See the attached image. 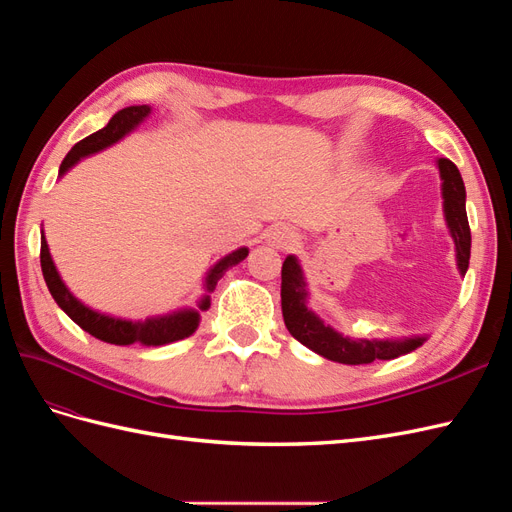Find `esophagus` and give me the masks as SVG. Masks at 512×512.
Listing matches in <instances>:
<instances>
[{"mask_svg": "<svg viewBox=\"0 0 512 512\" xmlns=\"http://www.w3.org/2000/svg\"><path fill=\"white\" fill-rule=\"evenodd\" d=\"M269 243L277 250H288L294 243H297V235L288 226H273L269 230Z\"/></svg>", "mask_w": 512, "mask_h": 512, "instance_id": "1", "label": "esophagus"}]
</instances>
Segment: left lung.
<instances>
[{
	"label": "left lung",
	"instance_id": "left-lung-1",
	"mask_svg": "<svg viewBox=\"0 0 512 512\" xmlns=\"http://www.w3.org/2000/svg\"><path fill=\"white\" fill-rule=\"evenodd\" d=\"M442 179V207L451 237L455 241L457 269L466 275L470 265V224L466 215V185H463L459 168L446 158H438ZM309 290L301 262L297 256H286L282 265V314L290 335L314 350L324 359L344 365H367L374 361H391L401 354H408L427 342V335L391 337V339H352L335 331L324 322L312 307L307 305Z\"/></svg>",
	"mask_w": 512,
	"mask_h": 512
}]
</instances>
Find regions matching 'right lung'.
Instances as JSON below:
<instances>
[{"label":"right lung","mask_w":512,"mask_h":512,"mask_svg":"<svg viewBox=\"0 0 512 512\" xmlns=\"http://www.w3.org/2000/svg\"><path fill=\"white\" fill-rule=\"evenodd\" d=\"M151 115V106L149 104H138V106H128L117 111L111 121L106 126L94 134H89L83 138L81 143H76L68 156L64 158L59 166V177H64L68 170L79 164L83 158L94 156V153L111 147L119 143L123 136H128L134 132L141 123ZM250 254L247 247H239V250L226 254L220 258L215 265L207 271L205 280H203V297L198 301V307H181L175 309V312H168L162 316H149L145 320H128V318H117L111 314H102L98 309H91L85 305L81 299H76L70 292V288L61 280V275L55 267V262L49 252V243H46L44 230L40 237V267L44 282L49 286V292L53 294L55 303L64 309V312L79 324L83 331L89 335H94L100 342L106 344H115V346H130V344H141V346H164V344H173L179 342V339L190 337L200 322V312H207L211 305V292L218 286L222 280V275L230 269L239 265L245 256Z\"/></svg>","instance_id":"1"}]
</instances>
